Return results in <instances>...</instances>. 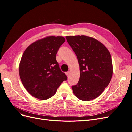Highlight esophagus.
Listing matches in <instances>:
<instances>
[{"mask_svg":"<svg viewBox=\"0 0 132 132\" xmlns=\"http://www.w3.org/2000/svg\"><path fill=\"white\" fill-rule=\"evenodd\" d=\"M65 74H66V75L67 76H68V75H69L70 72H66V73H65Z\"/></svg>","mask_w":132,"mask_h":132,"instance_id":"34e87169","label":"esophagus"}]
</instances>
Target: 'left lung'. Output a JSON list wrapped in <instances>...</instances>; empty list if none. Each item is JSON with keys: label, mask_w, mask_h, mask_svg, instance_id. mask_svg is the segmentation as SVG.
Here are the masks:
<instances>
[{"label": "left lung", "mask_w": 132, "mask_h": 132, "mask_svg": "<svg viewBox=\"0 0 132 132\" xmlns=\"http://www.w3.org/2000/svg\"><path fill=\"white\" fill-rule=\"evenodd\" d=\"M80 65V77L72 86L74 94L83 101L96 98L107 87L112 75L109 51L102 43L85 36H66Z\"/></svg>", "instance_id": "obj_1"}]
</instances>
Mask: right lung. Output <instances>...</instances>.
I'll list each match as a JSON object with an SVG mask.
<instances>
[{"label": "right lung", "mask_w": 132, "mask_h": 132, "mask_svg": "<svg viewBox=\"0 0 132 132\" xmlns=\"http://www.w3.org/2000/svg\"><path fill=\"white\" fill-rule=\"evenodd\" d=\"M65 41L63 37L50 36L33 42L25 50L19 74L25 89L34 97L41 100L52 97L67 80L56 58Z\"/></svg>", "instance_id": "1"}]
</instances>
